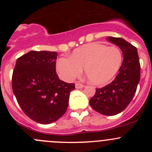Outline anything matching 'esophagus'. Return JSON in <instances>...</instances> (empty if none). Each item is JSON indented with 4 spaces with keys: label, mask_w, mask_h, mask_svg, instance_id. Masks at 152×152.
<instances>
[{
    "label": "esophagus",
    "mask_w": 152,
    "mask_h": 152,
    "mask_svg": "<svg viewBox=\"0 0 152 152\" xmlns=\"http://www.w3.org/2000/svg\"><path fill=\"white\" fill-rule=\"evenodd\" d=\"M75 86H76V89H81V88H83V87H85L82 84L79 83V82H76V85H75Z\"/></svg>",
    "instance_id": "esophagus-1"
}]
</instances>
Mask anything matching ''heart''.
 <instances>
[{
	"instance_id": "heart-1",
	"label": "heart",
	"mask_w": 152,
	"mask_h": 152,
	"mask_svg": "<svg viewBox=\"0 0 152 152\" xmlns=\"http://www.w3.org/2000/svg\"><path fill=\"white\" fill-rule=\"evenodd\" d=\"M122 59V53L118 47L91 43L74 50L70 56L59 58L56 69L63 80L70 82L80 74L84 67L90 82L100 85L115 76Z\"/></svg>"
}]
</instances>
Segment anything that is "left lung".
Here are the masks:
<instances>
[{
	"label": "left lung",
	"instance_id": "left-lung-1",
	"mask_svg": "<svg viewBox=\"0 0 152 152\" xmlns=\"http://www.w3.org/2000/svg\"><path fill=\"white\" fill-rule=\"evenodd\" d=\"M121 50L124 60L118 74L109 85L96 88L90 100L92 108L104 115H115L126 108L135 94L140 79V65L137 50L123 38L107 37Z\"/></svg>",
	"mask_w": 152,
	"mask_h": 152
}]
</instances>
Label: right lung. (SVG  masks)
Instances as JSON below:
<instances>
[{
	"instance_id": "1",
	"label": "right lung",
	"mask_w": 152,
	"mask_h": 152,
	"mask_svg": "<svg viewBox=\"0 0 152 152\" xmlns=\"http://www.w3.org/2000/svg\"><path fill=\"white\" fill-rule=\"evenodd\" d=\"M56 52L31 50L16 61L12 90L18 104L31 120L49 124L60 118L68 106L73 83L61 81L56 72Z\"/></svg>"
}]
</instances>
